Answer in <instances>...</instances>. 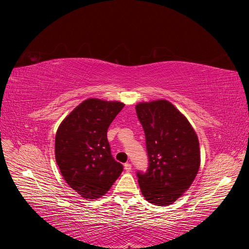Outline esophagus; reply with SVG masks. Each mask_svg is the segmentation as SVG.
Wrapping results in <instances>:
<instances>
[{"label":"esophagus","instance_id":"1","mask_svg":"<svg viewBox=\"0 0 249 249\" xmlns=\"http://www.w3.org/2000/svg\"><path fill=\"white\" fill-rule=\"evenodd\" d=\"M124 169L126 170V172H129L131 170V165L129 162H126L124 165Z\"/></svg>","mask_w":249,"mask_h":249}]
</instances>
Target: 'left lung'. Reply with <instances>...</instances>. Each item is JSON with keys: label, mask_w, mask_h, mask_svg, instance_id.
<instances>
[{"label": "left lung", "mask_w": 249, "mask_h": 249, "mask_svg": "<svg viewBox=\"0 0 249 249\" xmlns=\"http://www.w3.org/2000/svg\"><path fill=\"white\" fill-rule=\"evenodd\" d=\"M136 112L144 130L149 160L145 172L137 171L142 195L153 204H172L198 173V137L186 118L167 100L138 104Z\"/></svg>", "instance_id": "1"}]
</instances>
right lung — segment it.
Listing matches in <instances>:
<instances>
[{"label":"right lung","mask_w":249,"mask_h":249,"mask_svg":"<svg viewBox=\"0 0 249 249\" xmlns=\"http://www.w3.org/2000/svg\"><path fill=\"white\" fill-rule=\"evenodd\" d=\"M124 104L84 100L62 122L55 136V160L70 186L87 199L108 192L123 171L111 154L107 130Z\"/></svg>","instance_id":"right-lung-1"}]
</instances>
